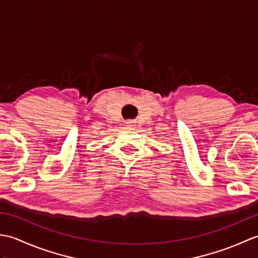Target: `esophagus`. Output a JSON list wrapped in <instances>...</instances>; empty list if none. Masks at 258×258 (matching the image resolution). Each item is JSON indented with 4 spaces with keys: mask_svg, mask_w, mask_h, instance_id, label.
<instances>
[{
    "mask_svg": "<svg viewBox=\"0 0 258 258\" xmlns=\"http://www.w3.org/2000/svg\"><path fill=\"white\" fill-rule=\"evenodd\" d=\"M133 123H134V122H133V120H127V122H126V124H127V125H130V126H131V125H132Z\"/></svg>",
    "mask_w": 258,
    "mask_h": 258,
    "instance_id": "obj_1",
    "label": "esophagus"
}]
</instances>
